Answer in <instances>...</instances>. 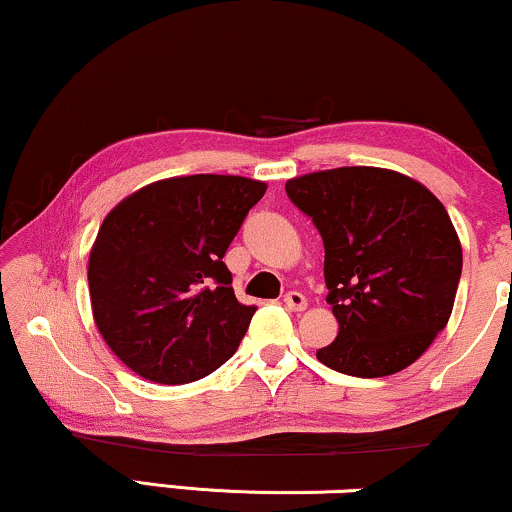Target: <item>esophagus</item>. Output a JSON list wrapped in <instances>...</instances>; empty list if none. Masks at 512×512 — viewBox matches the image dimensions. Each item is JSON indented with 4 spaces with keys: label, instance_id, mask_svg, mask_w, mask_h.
I'll return each instance as SVG.
<instances>
[{
    "label": "esophagus",
    "instance_id": "34e87169",
    "mask_svg": "<svg viewBox=\"0 0 512 512\" xmlns=\"http://www.w3.org/2000/svg\"><path fill=\"white\" fill-rule=\"evenodd\" d=\"M284 305H287V310H294V313H303V310L308 308V301H305V296L298 294V291H289V294L284 296Z\"/></svg>",
    "mask_w": 512,
    "mask_h": 512
}]
</instances>
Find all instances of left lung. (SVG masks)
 Listing matches in <instances>:
<instances>
[{
	"label": "left lung",
	"instance_id": "8db88e82",
	"mask_svg": "<svg viewBox=\"0 0 512 512\" xmlns=\"http://www.w3.org/2000/svg\"><path fill=\"white\" fill-rule=\"evenodd\" d=\"M324 242L338 336L317 360L381 378L414 364L447 327L463 251L444 204L393 169L338 167L287 181Z\"/></svg>",
	"mask_w": 512,
	"mask_h": 512
}]
</instances>
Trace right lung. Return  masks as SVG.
<instances>
[{
    "mask_svg": "<svg viewBox=\"0 0 512 512\" xmlns=\"http://www.w3.org/2000/svg\"><path fill=\"white\" fill-rule=\"evenodd\" d=\"M265 190L244 176L162 178L103 218L86 270L91 313L134 374L181 386L235 353L256 308L237 301L223 256Z\"/></svg>",
    "mask_w": 512,
    "mask_h": 512,
    "instance_id": "add662e5",
    "label": "right lung"
}]
</instances>
